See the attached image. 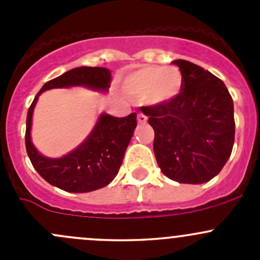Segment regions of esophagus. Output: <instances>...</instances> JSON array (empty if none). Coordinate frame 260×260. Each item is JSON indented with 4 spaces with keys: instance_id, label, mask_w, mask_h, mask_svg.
<instances>
[{
    "instance_id": "34e87169",
    "label": "esophagus",
    "mask_w": 260,
    "mask_h": 260,
    "mask_svg": "<svg viewBox=\"0 0 260 260\" xmlns=\"http://www.w3.org/2000/svg\"><path fill=\"white\" fill-rule=\"evenodd\" d=\"M137 120H138V123H140V124H146L147 123V117L145 114H142V113H140L137 115Z\"/></svg>"
}]
</instances>
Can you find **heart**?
<instances>
[{
  "label": "heart",
  "mask_w": 260,
  "mask_h": 260,
  "mask_svg": "<svg viewBox=\"0 0 260 260\" xmlns=\"http://www.w3.org/2000/svg\"><path fill=\"white\" fill-rule=\"evenodd\" d=\"M183 86V75L177 67L145 65L124 78L122 89L132 98L145 99L149 106L175 101Z\"/></svg>",
  "instance_id": "b5f03b06"
}]
</instances>
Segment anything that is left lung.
Segmentation results:
<instances>
[{
	"label": "left lung",
	"instance_id": "left-lung-1",
	"mask_svg": "<svg viewBox=\"0 0 260 260\" xmlns=\"http://www.w3.org/2000/svg\"><path fill=\"white\" fill-rule=\"evenodd\" d=\"M183 75L180 95L167 104L141 107L154 131L153 151L162 174L180 183H204L232 154L234 104L226 86L208 70L175 60Z\"/></svg>",
	"mask_w": 260,
	"mask_h": 260
}]
</instances>
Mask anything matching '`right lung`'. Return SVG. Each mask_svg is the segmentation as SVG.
<instances>
[{
	"label": "right lung",
	"instance_id": "1",
	"mask_svg": "<svg viewBox=\"0 0 260 260\" xmlns=\"http://www.w3.org/2000/svg\"><path fill=\"white\" fill-rule=\"evenodd\" d=\"M112 74L107 68L80 67L44 84L34 99L26 118V151L34 169L50 185L68 192H90L109 185L117 176L124 152L137 127V114L117 118L107 113L98 117L88 137L77 148L59 158L41 154L31 141L32 114L39 95L49 89L85 86L107 93Z\"/></svg>",
	"mask_w": 260,
	"mask_h": 260
}]
</instances>
